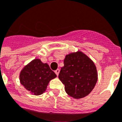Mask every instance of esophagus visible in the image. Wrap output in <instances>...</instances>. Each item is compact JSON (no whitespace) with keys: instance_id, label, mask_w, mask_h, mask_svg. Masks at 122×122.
Masks as SVG:
<instances>
[{"instance_id":"obj_1","label":"esophagus","mask_w":122,"mask_h":122,"mask_svg":"<svg viewBox=\"0 0 122 122\" xmlns=\"http://www.w3.org/2000/svg\"><path fill=\"white\" fill-rule=\"evenodd\" d=\"M59 71H60V70H59V68H57V70H55V73H56V74L57 76H58V75H59Z\"/></svg>"}]
</instances>
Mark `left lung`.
Wrapping results in <instances>:
<instances>
[{"instance_id":"left-lung-1","label":"left lung","mask_w":122,"mask_h":122,"mask_svg":"<svg viewBox=\"0 0 122 122\" xmlns=\"http://www.w3.org/2000/svg\"><path fill=\"white\" fill-rule=\"evenodd\" d=\"M97 76L94 63L86 54L78 51L66 56L58 77L68 95L81 98L90 94L94 88Z\"/></svg>"}]
</instances>
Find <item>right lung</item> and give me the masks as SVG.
Listing matches in <instances>:
<instances>
[{"label": "right lung", "instance_id": "obj_1", "mask_svg": "<svg viewBox=\"0 0 122 122\" xmlns=\"http://www.w3.org/2000/svg\"><path fill=\"white\" fill-rule=\"evenodd\" d=\"M56 77L48 64L35 59L22 69L20 81L26 90L32 94L39 95L45 92L49 81Z\"/></svg>", "mask_w": 122, "mask_h": 122}]
</instances>
